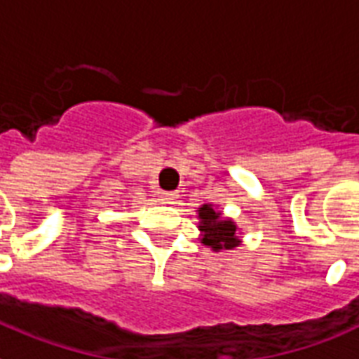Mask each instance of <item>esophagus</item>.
<instances>
[{
	"instance_id": "esophagus-1",
	"label": "esophagus",
	"mask_w": 359,
	"mask_h": 359,
	"mask_svg": "<svg viewBox=\"0 0 359 359\" xmlns=\"http://www.w3.org/2000/svg\"><path fill=\"white\" fill-rule=\"evenodd\" d=\"M177 200H179V192H161L163 203H175Z\"/></svg>"
}]
</instances>
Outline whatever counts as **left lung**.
<instances>
[{"instance_id":"1","label":"left lung","mask_w":359,"mask_h":359,"mask_svg":"<svg viewBox=\"0 0 359 359\" xmlns=\"http://www.w3.org/2000/svg\"><path fill=\"white\" fill-rule=\"evenodd\" d=\"M198 217H200L198 228L201 232L203 245L211 247L213 251H222V249H233L241 243L236 222L228 217H222L219 209L211 203L198 207Z\"/></svg>"}]
</instances>
